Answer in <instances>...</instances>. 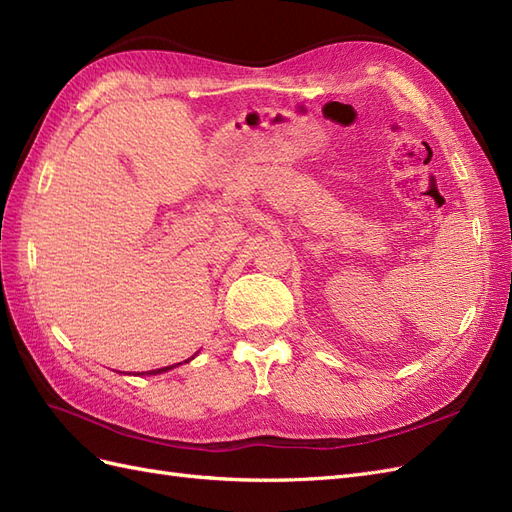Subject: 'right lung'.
<instances>
[{"mask_svg":"<svg viewBox=\"0 0 512 512\" xmlns=\"http://www.w3.org/2000/svg\"><path fill=\"white\" fill-rule=\"evenodd\" d=\"M190 361V359H188ZM177 365H181V363H177ZM177 365H170V367H162V369H153V371H147V374H162V371H168V369H173V367H177Z\"/></svg>","mask_w":512,"mask_h":512,"instance_id":"obj_1","label":"right lung"}]
</instances>
